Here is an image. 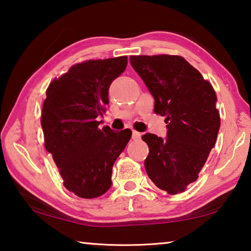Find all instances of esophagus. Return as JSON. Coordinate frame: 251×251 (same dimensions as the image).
<instances>
[{
	"label": "esophagus",
	"instance_id": "obj_1",
	"mask_svg": "<svg viewBox=\"0 0 251 251\" xmlns=\"http://www.w3.org/2000/svg\"><path fill=\"white\" fill-rule=\"evenodd\" d=\"M141 137H142V134L139 133V131L133 130V139H135V141H138V139H141Z\"/></svg>",
	"mask_w": 251,
	"mask_h": 251
}]
</instances>
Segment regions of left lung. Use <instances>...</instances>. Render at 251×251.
Instances as JSON below:
<instances>
[{
	"label": "left lung",
	"instance_id": "obj_1",
	"mask_svg": "<svg viewBox=\"0 0 251 251\" xmlns=\"http://www.w3.org/2000/svg\"><path fill=\"white\" fill-rule=\"evenodd\" d=\"M130 64L154 97V112L166 116V137L146 133L145 169L169 195L185 192L215 146L220 127L217 96L211 84L184 57L130 56Z\"/></svg>",
	"mask_w": 251,
	"mask_h": 251
}]
</instances>
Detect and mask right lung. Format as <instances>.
<instances>
[{
	"mask_svg": "<svg viewBox=\"0 0 251 251\" xmlns=\"http://www.w3.org/2000/svg\"><path fill=\"white\" fill-rule=\"evenodd\" d=\"M126 66V56L91 59L72 66L46 91L41 118L45 148L66 189L78 197L91 199L107 192L114 163L131 137L129 128H99L110 84Z\"/></svg>",
	"mask_w": 251,
	"mask_h": 251,
	"instance_id": "obj_1",
	"label": "right lung"
}]
</instances>
